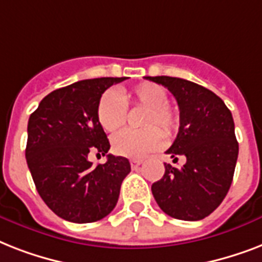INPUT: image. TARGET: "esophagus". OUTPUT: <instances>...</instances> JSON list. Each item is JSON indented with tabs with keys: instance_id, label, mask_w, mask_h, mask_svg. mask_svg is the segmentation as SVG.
<instances>
[{
	"instance_id": "esophagus-1",
	"label": "esophagus",
	"mask_w": 262,
	"mask_h": 262,
	"mask_svg": "<svg viewBox=\"0 0 262 262\" xmlns=\"http://www.w3.org/2000/svg\"><path fill=\"white\" fill-rule=\"evenodd\" d=\"M144 160L143 159H139V158H133V159H130V166L133 170H136V168H139L141 164H143Z\"/></svg>"
}]
</instances>
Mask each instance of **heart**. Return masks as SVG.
Listing matches in <instances>:
<instances>
[{
  "label": "heart",
  "instance_id": "heart-1",
  "mask_svg": "<svg viewBox=\"0 0 262 262\" xmlns=\"http://www.w3.org/2000/svg\"><path fill=\"white\" fill-rule=\"evenodd\" d=\"M167 91L155 83H141L127 92L119 95L108 90L100 96L96 117L106 132H115L126 122L127 107H143L145 113L141 118V130H122L113 136L111 148L119 156L141 158L155 151L163 144L164 136H172L178 129V111L167 103ZM158 124L161 129L154 127Z\"/></svg>",
  "mask_w": 262,
  "mask_h": 262
}]
</instances>
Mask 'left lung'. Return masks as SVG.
<instances>
[{"instance_id":"1","label":"left lung","mask_w":262,"mask_h":262,"mask_svg":"<svg viewBox=\"0 0 262 262\" xmlns=\"http://www.w3.org/2000/svg\"><path fill=\"white\" fill-rule=\"evenodd\" d=\"M162 84L179 107V130L167 154L182 167L164 163L163 178L152 185L160 209L174 219L195 222L211 215L231 186L238 159V141L231 111L208 88L189 80L145 77Z\"/></svg>"}]
</instances>
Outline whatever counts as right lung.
<instances>
[{
  "instance_id": "add662e5",
  "label": "right lung",
  "mask_w": 262,
  "mask_h": 262,
  "mask_svg": "<svg viewBox=\"0 0 262 262\" xmlns=\"http://www.w3.org/2000/svg\"><path fill=\"white\" fill-rule=\"evenodd\" d=\"M126 77L81 80L45 96L28 119L26 159L39 195L59 217L73 223L103 219L117 205L130 172L122 156L107 155L92 167L90 152L106 155L107 136L98 122L102 94Z\"/></svg>"
}]
</instances>
